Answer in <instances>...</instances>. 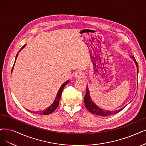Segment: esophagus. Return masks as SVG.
<instances>
[{
    "label": "esophagus",
    "mask_w": 146,
    "mask_h": 146,
    "mask_svg": "<svg viewBox=\"0 0 146 146\" xmlns=\"http://www.w3.org/2000/svg\"><path fill=\"white\" fill-rule=\"evenodd\" d=\"M74 76L76 79H80L82 78L84 76V73L82 72H77L74 74Z\"/></svg>",
    "instance_id": "1"
}]
</instances>
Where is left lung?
Wrapping results in <instances>:
<instances>
[{
    "instance_id": "1",
    "label": "left lung",
    "mask_w": 146,
    "mask_h": 146,
    "mask_svg": "<svg viewBox=\"0 0 146 146\" xmlns=\"http://www.w3.org/2000/svg\"><path fill=\"white\" fill-rule=\"evenodd\" d=\"M131 58L134 61L135 63L136 64L137 68V76L138 74V63L136 61L135 58L133 56H131ZM84 102H85V107L87 108V110L91 113L93 114L100 115V116H104V117H107V116H110L111 115H114L115 114H117L118 112H120L124 108H122L121 109H120L118 110L114 111H105L102 110L100 108H99L98 106H97L94 102L91 100V99L90 98V91L88 90V87L87 85V91H86V94L84 97Z\"/></svg>"
}]
</instances>
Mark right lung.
<instances>
[{
    "instance_id": "obj_1",
    "label": "right lung",
    "mask_w": 146,
    "mask_h": 146,
    "mask_svg": "<svg viewBox=\"0 0 146 146\" xmlns=\"http://www.w3.org/2000/svg\"><path fill=\"white\" fill-rule=\"evenodd\" d=\"M25 46H26V45H24L22 47H21V50L22 49V48H23L25 47ZM21 50H20L19 52L17 53V55H16L15 59H16V58H17V56H18V54H19V53L20 52V51ZM14 64H15V62H14ZM13 67H14V66L13 67L12 71H13ZM68 82H69V80H68L67 81H66V82L64 83V84L61 86L60 88H59V90L58 91V93H57V95H56V98H55V100H54L53 103L49 107H48L47 109H46V110L42 111H40V112H38L39 114H41V115H48V114H51V113H52L54 111H55V110L57 108V107L58 106V105H59V99H60V98H61V94H62V90H63V88H64L65 86H66ZM28 111L31 112V111H29V110H28ZM31 112H32V111H31ZM32 112L34 113V111ZM35 113H36V112H35Z\"/></svg>"
}]
</instances>
